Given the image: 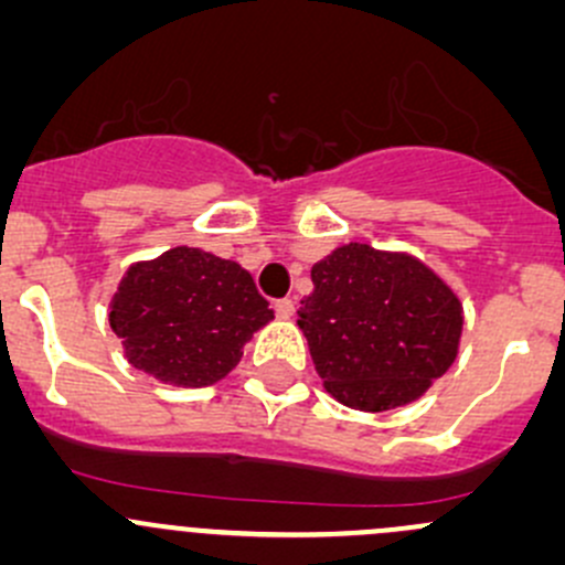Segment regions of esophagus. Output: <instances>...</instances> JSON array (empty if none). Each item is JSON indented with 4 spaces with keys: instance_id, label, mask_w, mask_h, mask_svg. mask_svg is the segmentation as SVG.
Listing matches in <instances>:
<instances>
[{
    "instance_id": "34e87169",
    "label": "esophagus",
    "mask_w": 565,
    "mask_h": 565,
    "mask_svg": "<svg viewBox=\"0 0 565 565\" xmlns=\"http://www.w3.org/2000/svg\"><path fill=\"white\" fill-rule=\"evenodd\" d=\"M276 313L281 319H289V317H295V300L292 298H281V300H276Z\"/></svg>"
}]
</instances>
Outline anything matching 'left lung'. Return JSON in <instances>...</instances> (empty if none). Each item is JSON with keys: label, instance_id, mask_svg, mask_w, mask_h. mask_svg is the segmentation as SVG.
Listing matches in <instances>:
<instances>
[{"label": "left lung", "instance_id": "1", "mask_svg": "<svg viewBox=\"0 0 565 565\" xmlns=\"http://www.w3.org/2000/svg\"><path fill=\"white\" fill-rule=\"evenodd\" d=\"M311 281L298 324L324 390L343 406H406L455 362L462 306L412 254L347 243L311 267Z\"/></svg>", "mask_w": 565, "mask_h": 565}]
</instances>
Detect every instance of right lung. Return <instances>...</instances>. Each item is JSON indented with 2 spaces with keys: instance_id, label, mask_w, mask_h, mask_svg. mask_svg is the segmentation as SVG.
<instances>
[{
  "instance_id": "obj_1",
  "label": "right lung",
  "mask_w": 565,
  "mask_h": 565,
  "mask_svg": "<svg viewBox=\"0 0 565 565\" xmlns=\"http://www.w3.org/2000/svg\"><path fill=\"white\" fill-rule=\"evenodd\" d=\"M270 319L252 273L189 246L129 265L110 300V328L127 360L175 387H207L227 376Z\"/></svg>"
}]
</instances>
